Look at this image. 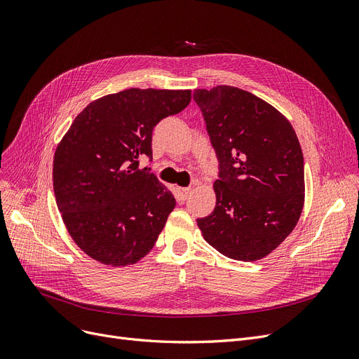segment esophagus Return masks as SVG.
Instances as JSON below:
<instances>
[{
  "instance_id": "esophagus-1",
  "label": "esophagus",
  "mask_w": 359,
  "mask_h": 359,
  "mask_svg": "<svg viewBox=\"0 0 359 359\" xmlns=\"http://www.w3.org/2000/svg\"><path fill=\"white\" fill-rule=\"evenodd\" d=\"M190 193H191L190 187H180V189H178V200L184 201L187 197H189Z\"/></svg>"
}]
</instances>
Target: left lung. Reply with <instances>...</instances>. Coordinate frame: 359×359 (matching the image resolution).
Instances as JSON below:
<instances>
[{"instance_id": "obj_1", "label": "left lung", "mask_w": 359, "mask_h": 359, "mask_svg": "<svg viewBox=\"0 0 359 359\" xmlns=\"http://www.w3.org/2000/svg\"><path fill=\"white\" fill-rule=\"evenodd\" d=\"M219 161L215 210L201 233L229 259L266 257L292 232L304 206V156L291 123L267 102L232 88L196 89Z\"/></svg>"}]
</instances>
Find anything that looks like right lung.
Returning <instances> with one entry per match:
<instances>
[{"label": "right lung", "mask_w": 359, "mask_h": 359, "mask_svg": "<svg viewBox=\"0 0 359 359\" xmlns=\"http://www.w3.org/2000/svg\"><path fill=\"white\" fill-rule=\"evenodd\" d=\"M191 90L127 89L84 108L54 156V193L74 243L109 266L137 263L155 245L175 198L150 172L151 133Z\"/></svg>", "instance_id": "right-lung-1"}]
</instances>
